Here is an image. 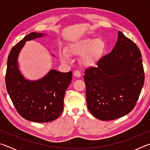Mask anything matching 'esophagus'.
Returning a JSON list of instances; mask_svg holds the SVG:
<instances>
[{"mask_svg": "<svg viewBox=\"0 0 150 150\" xmlns=\"http://www.w3.org/2000/svg\"><path fill=\"white\" fill-rule=\"evenodd\" d=\"M73 75H74L75 77H80L81 75L80 71H78V70L75 71L73 72Z\"/></svg>", "mask_w": 150, "mask_h": 150, "instance_id": "34e87169", "label": "esophagus"}]
</instances>
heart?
<instances>
[{
  "label": "heart",
  "mask_w": 150,
  "mask_h": 150,
  "mask_svg": "<svg viewBox=\"0 0 150 150\" xmlns=\"http://www.w3.org/2000/svg\"><path fill=\"white\" fill-rule=\"evenodd\" d=\"M105 49V43L100 39L85 38L72 44L69 47V52L74 55H83L82 61L85 65H91L95 63ZM62 59L65 62L70 60L69 54L63 52Z\"/></svg>",
  "instance_id": "1"
}]
</instances>
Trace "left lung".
I'll return each mask as SVG.
<instances>
[{"mask_svg":"<svg viewBox=\"0 0 150 150\" xmlns=\"http://www.w3.org/2000/svg\"><path fill=\"white\" fill-rule=\"evenodd\" d=\"M85 73L87 107L95 118L115 120L133 110L144 83V71L138 47L120 31L112 52Z\"/></svg>","mask_w":150,"mask_h":150,"instance_id":"obj_1","label":"left lung"}]
</instances>
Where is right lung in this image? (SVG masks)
<instances>
[{
  "instance_id": "obj_1",
  "label": "right lung",
  "mask_w": 150,
  "mask_h": 150,
  "mask_svg": "<svg viewBox=\"0 0 150 150\" xmlns=\"http://www.w3.org/2000/svg\"><path fill=\"white\" fill-rule=\"evenodd\" d=\"M32 32L12 48L7 60L5 77L6 90L19 115L35 122H48L57 119L63 110L66 89L72 80V71L50 70L37 81L27 80L20 73L18 57L27 41L44 36Z\"/></svg>"
}]
</instances>
